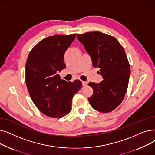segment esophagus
I'll use <instances>...</instances> for the list:
<instances>
[{
  "label": "esophagus",
  "instance_id": "34e87169",
  "mask_svg": "<svg viewBox=\"0 0 155 155\" xmlns=\"http://www.w3.org/2000/svg\"><path fill=\"white\" fill-rule=\"evenodd\" d=\"M82 85H83L84 87L87 85V82H85V81H82Z\"/></svg>",
  "mask_w": 155,
  "mask_h": 155
}]
</instances>
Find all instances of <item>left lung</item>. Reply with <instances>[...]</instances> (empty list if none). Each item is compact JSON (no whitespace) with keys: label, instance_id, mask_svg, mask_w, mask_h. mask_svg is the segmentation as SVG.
Instances as JSON below:
<instances>
[{"label":"left lung","instance_id":"left-lung-1","mask_svg":"<svg viewBox=\"0 0 155 155\" xmlns=\"http://www.w3.org/2000/svg\"><path fill=\"white\" fill-rule=\"evenodd\" d=\"M77 37L104 79L99 84H88L94 91L88 101L94 109L110 112L123 102L127 90L131 68L125 51L116 38L101 32H85Z\"/></svg>","mask_w":155,"mask_h":155}]
</instances>
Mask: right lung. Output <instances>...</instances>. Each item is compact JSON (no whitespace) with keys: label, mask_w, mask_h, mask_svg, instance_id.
<instances>
[{"label":"right lung","mask_w":155,"mask_h":155,"mask_svg":"<svg viewBox=\"0 0 155 155\" xmlns=\"http://www.w3.org/2000/svg\"><path fill=\"white\" fill-rule=\"evenodd\" d=\"M76 34L55 35L39 41L29 53L26 64V84L31 98L45 115L61 118L71 111L73 97L82 88L79 80L67 82L58 72L66 65L65 51Z\"/></svg>","instance_id":"1"}]
</instances>
